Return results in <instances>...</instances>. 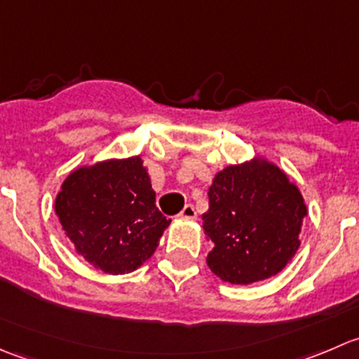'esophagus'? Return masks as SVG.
<instances>
[{
	"instance_id": "1",
	"label": "esophagus",
	"mask_w": 359,
	"mask_h": 359,
	"mask_svg": "<svg viewBox=\"0 0 359 359\" xmlns=\"http://www.w3.org/2000/svg\"><path fill=\"white\" fill-rule=\"evenodd\" d=\"M179 217H180V219L194 220V219H196V210H194V206L191 205V203H187V205L182 208V212H180Z\"/></svg>"
}]
</instances>
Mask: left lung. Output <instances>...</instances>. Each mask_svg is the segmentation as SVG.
<instances>
[{
    "instance_id": "8db88e82",
    "label": "left lung",
    "mask_w": 359,
    "mask_h": 359,
    "mask_svg": "<svg viewBox=\"0 0 359 359\" xmlns=\"http://www.w3.org/2000/svg\"><path fill=\"white\" fill-rule=\"evenodd\" d=\"M203 231L212 250L210 271L231 285L276 276L300 247L307 206L285 170L262 156L215 173Z\"/></svg>"
}]
</instances>
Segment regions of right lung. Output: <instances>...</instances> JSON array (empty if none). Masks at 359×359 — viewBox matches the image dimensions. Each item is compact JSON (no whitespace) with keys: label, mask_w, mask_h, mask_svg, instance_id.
I'll return each instance as SVG.
<instances>
[{"label":"right lung","mask_w":359,"mask_h":359,"mask_svg":"<svg viewBox=\"0 0 359 359\" xmlns=\"http://www.w3.org/2000/svg\"><path fill=\"white\" fill-rule=\"evenodd\" d=\"M55 213L74 252L114 276L149 260L172 222L156 208V193L140 156L72 170L55 196Z\"/></svg>","instance_id":"add662e5"}]
</instances>
